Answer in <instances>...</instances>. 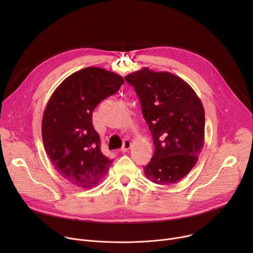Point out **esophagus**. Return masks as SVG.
<instances>
[{"instance_id":"34e87169","label":"esophagus","mask_w":253,"mask_h":253,"mask_svg":"<svg viewBox=\"0 0 253 253\" xmlns=\"http://www.w3.org/2000/svg\"><path fill=\"white\" fill-rule=\"evenodd\" d=\"M130 148H131V141H130L129 139H126V140H124V142H123V147H122V149H121V152H122V153H126L127 151H129Z\"/></svg>"}]
</instances>
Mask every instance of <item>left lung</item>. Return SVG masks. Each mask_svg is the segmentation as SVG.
<instances>
[{
    "mask_svg": "<svg viewBox=\"0 0 253 253\" xmlns=\"http://www.w3.org/2000/svg\"><path fill=\"white\" fill-rule=\"evenodd\" d=\"M125 80L135 89L153 135L155 153L144 174L158 184L176 183L196 165L204 145L203 104L187 82L168 72L143 68Z\"/></svg>",
    "mask_w": 253,
    "mask_h": 253,
    "instance_id": "8db88e82",
    "label": "left lung"
}]
</instances>
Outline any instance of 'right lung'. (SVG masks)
<instances>
[{
  "label": "right lung",
  "mask_w": 253,
  "mask_h": 253,
  "mask_svg": "<svg viewBox=\"0 0 253 253\" xmlns=\"http://www.w3.org/2000/svg\"><path fill=\"white\" fill-rule=\"evenodd\" d=\"M123 83V77L115 73L85 68L66 78L46 105L42 120L44 148L58 173L79 188L96 185L113 162L100 151L92 113Z\"/></svg>",
  "instance_id": "obj_1"
}]
</instances>
